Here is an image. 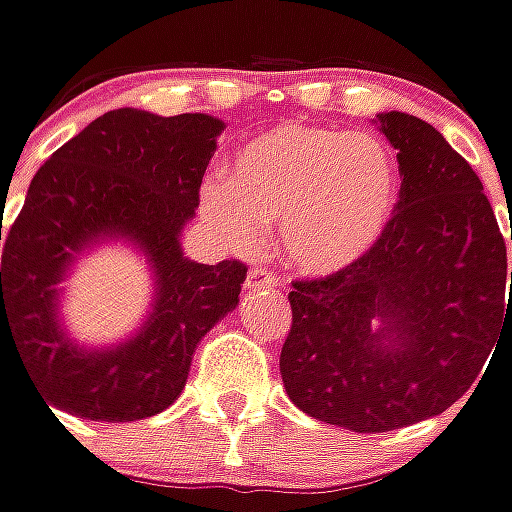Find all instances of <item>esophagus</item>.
<instances>
[{"instance_id": "34e87169", "label": "esophagus", "mask_w": 512, "mask_h": 512, "mask_svg": "<svg viewBox=\"0 0 512 512\" xmlns=\"http://www.w3.org/2000/svg\"><path fill=\"white\" fill-rule=\"evenodd\" d=\"M278 286H281V278L263 266L249 269V275H246V289H278Z\"/></svg>"}]
</instances>
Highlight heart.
Here are the masks:
<instances>
[{
    "mask_svg": "<svg viewBox=\"0 0 512 512\" xmlns=\"http://www.w3.org/2000/svg\"><path fill=\"white\" fill-rule=\"evenodd\" d=\"M400 202V173L374 136L281 124L249 138L226 162L223 185L202 191L211 226L255 246L278 223L281 252L304 275L350 269L385 237Z\"/></svg>",
    "mask_w": 512,
    "mask_h": 512,
    "instance_id": "obj_1",
    "label": "heart"
}]
</instances>
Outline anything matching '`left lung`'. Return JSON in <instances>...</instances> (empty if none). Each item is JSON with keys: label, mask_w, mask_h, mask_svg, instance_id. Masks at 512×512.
<instances>
[{"label": "left lung", "mask_w": 512, "mask_h": 512, "mask_svg": "<svg viewBox=\"0 0 512 512\" xmlns=\"http://www.w3.org/2000/svg\"><path fill=\"white\" fill-rule=\"evenodd\" d=\"M376 124L400 162L397 214L359 263L292 284L281 347L289 400L350 432L443 414L512 330L507 246L481 179L423 118Z\"/></svg>", "instance_id": "1"}]
</instances>
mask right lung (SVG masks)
<instances>
[{"instance_id": "1", "label": "right lung", "mask_w": 512, "mask_h": 512, "mask_svg": "<svg viewBox=\"0 0 512 512\" xmlns=\"http://www.w3.org/2000/svg\"><path fill=\"white\" fill-rule=\"evenodd\" d=\"M223 127L202 112L162 118L112 109L31 179L2 249L0 339L5 330L19 347L46 406L130 423L182 394L199 339L237 307L246 281L240 260L205 266L179 243ZM106 239H127L148 257L154 307L130 340L83 348L59 324V284L83 251Z\"/></svg>"}]
</instances>
